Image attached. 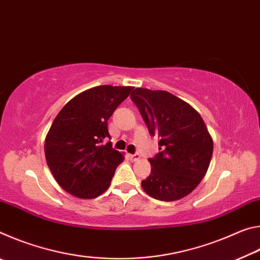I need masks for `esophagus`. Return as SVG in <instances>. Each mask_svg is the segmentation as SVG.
<instances>
[{
  "instance_id": "1",
  "label": "esophagus",
  "mask_w": 260,
  "mask_h": 260,
  "mask_svg": "<svg viewBox=\"0 0 260 260\" xmlns=\"http://www.w3.org/2000/svg\"><path fill=\"white\" fill-rule=\"evenodd\" d=\"M129 157H131V159L133 160V161H136V160H139L140 158H141V156L139 155V153H134V155H129Z\"/></svg>"
}]
</instances>
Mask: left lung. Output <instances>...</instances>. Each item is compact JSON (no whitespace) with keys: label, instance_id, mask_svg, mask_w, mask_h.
I'll return each mask as SVG.
<instances>
[{"label":"left lung","instance_id":"1","mask_svg":"<svg viewBox=\"0 0 260 260\" xmlns=\"http://www.w3.org/2000/svg\"><path fill=\"white\" fill-rule=\"evenodd\" d=\"M131 99L149 133L159 139L160 152L149 159L151 173L141 182L152 199L173 202L199 186L208 172L213 140L190 104L165 90L135 88Z\"/></svg>","mask_w":260,"mask_h":260}]
</instances>
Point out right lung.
Segmentation results:
<instances>
[{
	"label": "right lung",
	"instance_id": "1",
	"mask_svg": "<svg viewBox=\"0 0 260 260\" xmlns=\"http://www.w3.org/2000/svg\"><path fill=\"white\" fill-rule=\"evenodd\" d=\"M133 87L98 86L74 96L52 121L45 141L47 164L57 183L81 200L107 190L124 152L114 150L108 120Z\"/></svg>",
	"mask_w": 260,
	"mask_h": 260
}]
</instances>
